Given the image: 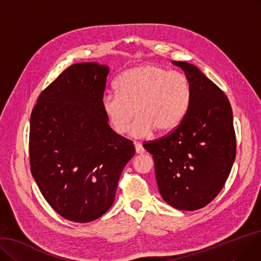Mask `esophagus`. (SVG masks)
<instances>
[{
    "label": "esophagus",
    "instance_id": "1",
    "mask_svg": "<svg viewBox=\"0 0 261 261\" xmlns=\"http://www.w3.org/2000/svg\"><path fill=\"white\" fill-rule=\"evenodd\" d=\"M135 149H136L137 154H143L144 153V149L142 147V144H140V143H135Z\"/></svg>",
    "mask_w": 261,
    "mask_h": 261
}]
</instances>
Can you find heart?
Masks as SVG:
<instances>
[{
	"mask_svg": "<svg viewBox=\"0 0 261 261\" xmlns=\"http://www.w3.org/2000/svg\"><path fill=\"white\" fill-rule=\"evenodd\" d=\"M117 91L107 92L101 99L102 110L113 129L126 133L135 113L130 135L143 139L156 128L173 130L189 110L192 91L187 77L179 71L145 64L124 71L116 82Z\"/></svg>",
	"mask_w": 261,
	"mask_h": 261,
	"instance_id": "heart-1",
	"label": "heart"
}]
</instances>
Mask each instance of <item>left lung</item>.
Wrapping results in <instances>:
<instances>
[{
  "label": "left lung",
  "mask_w": 261,
  "mask_h": 261,
  "mask_svg": "<svg viewBox=\"0 0 261 261\" xmlns=\"http://www.w3.org/2000/svg\"><path fill=\"white\" fill-rule=\"evenodd\" d=\"M191 85L184 119L168 136L145 143L153 155L163 199L175 209L194 211L210 203L230 173L236 135L230 102L225 93L193 64L173 61Z\"/></svg>",
  "instance_id": "1"
}]
</instances>
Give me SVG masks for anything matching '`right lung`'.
I'll use <instances>...</instances> for the list:
<instances>
[{"label":"right lung","instance_id":"1","mask_svg":"<svg viewBox=\"0 0 261 261\" xmlns=\"http://www.w3.org/2000/svg\"><path fill=\"white\" fill-rule=\"evenodd\" d=\"M110 68L69 66L37 99L30 122L31 172L47 202L75 223H89L114 201L133 142L113 132L101 99Z\"/></svg>","mask_w":261,"mask_h":261}]
</instances>
